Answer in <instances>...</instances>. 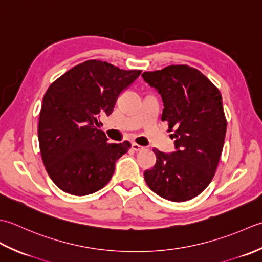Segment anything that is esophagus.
Here are the masks:
<instances>
[{
  "instance_id": "34e87169",
  "label": "esophagus",
  "mask_w": 262,
  "mask_h": 262,
  "mask_svg": "<svg viewBox=\"0 0 262 262\" xmlns=\"http://www.w3.org/2000/svg\"><path fill=\"white\" fill-rule=\"evenodd\" d=\"M132 149L135 151H141V150H143V149H145V147H142V146H140L139 145V143H132Z\"/></svg>"
}]
</instances>
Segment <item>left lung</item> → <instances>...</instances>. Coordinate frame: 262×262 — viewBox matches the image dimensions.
<instances>
[{
  "label": "left lung",
  "mask_w": 262,
  "mask_h": 262,
  "mask_svg": "<svg viewBox=\"0 0 262 262\" xmlns=\"http://www.w3.org/2000/svg\"><path fill=\"white\" fill-rule=\"evenodd\" d=\"M142 77L161 94L162 121L173 131L176 151L154 148L156 164L145 172L155 193L169 201H188L204 191L216 173L226 135L222 95L204 73L181 64Z\"/></svg>",
  "instance_id": "1"
}]
</instances>
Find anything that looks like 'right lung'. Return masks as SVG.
<instances>
[{"label": "right lung", "mask_w": 262, "mask_h": 262, "mask_svg": "<svg viewBox=\"0 0 262 262\" xmlns=\"http://www.w3.org/2000/svg\"><path fill=\"white\" fill-rule=\"evenodd\" d=\"M140 73L88 60L46 90L38 122L39 149L46 172L62 191L87 195L110 182L116 161L131 143L107 142L100 117L112 114L119 95Z\"/></svg>", "instance_id": "1"}]
</instances>
